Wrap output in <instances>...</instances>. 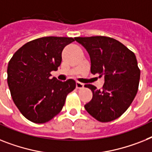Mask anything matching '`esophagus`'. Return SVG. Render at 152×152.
<instances>
[{"label":"esophagus","mask_w":152,"mask_h":152,"mask_svg":"<svg viewBox=\"0 0 152 152\" xmlns=\"http://www.w3.org/2000/svg\"><path fill=\"white\" fill-rule=\"evenodd\" d=\"M84 87V84L81 83V82H79V81H77L76 82V88H77V89H81L82 88Z\"/></svg>","instance_id":"34e87169"}]
</instances>
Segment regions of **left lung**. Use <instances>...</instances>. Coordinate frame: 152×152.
<instances>
[{
	"label": "left lung",
	"instance_id": "obj_1",
	"mask_svg": "<svg viewBox=\"0 0 152 152\" xmlns=\"http://www.w3.org/2000/svg\"><path fill=\"white\" fill-rule=\"evenodd\" d=\"M91 59V73L103 77L101 89L85 85L93 96L85 105L86 111L102 123L119 118L134 99L138 90L141 71L135 54L115 39L107 36L76 37Z\"/></svg>",
	"mask_w": 152,
	"mask_h": 152
}]
</instances>
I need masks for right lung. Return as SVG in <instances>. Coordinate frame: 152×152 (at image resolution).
<instances>
[{"mask_svg":"<svg viewBox=\"0 0 152 152\" xmlns=\"http://www.w3.org/2000/svg\"><path fill=\"white\" fill-rule=\"evenodd\" d=\"M75 41L71 37L48 36L28 42L14 53L7 66V85L21 113L36 124L52 120L76 88L72 79L50 78L62 61V50Z\"/></svg>","mask_w":152,"mask_h":152,"instance_id":"1","label":"right lung"}]
</instances>
